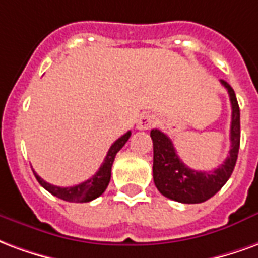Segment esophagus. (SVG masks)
Wrapping results in <instances>:
<instances>
[{
    "instance_id": "esophagus-1",
    "label": "esophagus",
    "mask_w": 258,
    "mask_h": 258,
    "mask_svg": "<svg viewBox=\"0 0 258 258\" xmlns=\"http://www.w3.org/2000/svg\"><path fill=\"white\" fill-rule=\"evenodd\" d=\"M154 123H155V116L151 114H143L137 118L136 127L139 131H148L154 126Z\"/></svg>"
}]
</instances>
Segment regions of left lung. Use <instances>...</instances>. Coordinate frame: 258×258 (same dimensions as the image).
<instances>
[{
  "label": "left lung",
  "mask_w": 258,
  "mask_h": 258,
  "mask_svg": "<svg viewBox=\"0 0 258 258\" xmlns=\"http://www.w3.org/2000/svg\"><path fill=\"white\" fill-rule=\"evenodd\" d=\"M228 90L232 115H231V150L229 155L213 172H198L189 169L178 158L172 140L163 132L152 129L154 146L152 176L158 191L163 197L181 204H202L217 194L234 172L240 144V111L234 89L221 80Z\"/></svg>",
  "instance_id": "obj_1"
}]
</instances>
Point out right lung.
I'll return each mask as SVG.
<instances>
[{"label": "right lung", "instance_id": "obj_1", "mask_svg": "<svg viewBox=\"0 0 258 258\" xmlns=\"http://www.w3.org/2000/svg\"><path fill=\"white\" fill-rule=\"evenodd\" d=\"M131 135V131L126 132L123 136H121L118 140L114 142V144L111 146L108 152H107L104 162L100 166V169L96 172L95 176H92L89 180H86L84 183L77 184V185H73V187H57V185H52V184L46 183L33 170L34 176L46 191H49L52 195L57 197V198L67 201V202H90L97 197H100L101 194L106 191L107 185L110 183L111 168H112L116 152L125 146V143L129 140Z\"/></svg>", "mask_w": 258, "mask_h": 258}]
</instances>
